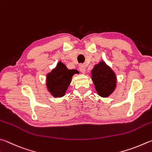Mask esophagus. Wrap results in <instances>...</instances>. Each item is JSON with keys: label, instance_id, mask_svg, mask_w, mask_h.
Returning a JSON list of instances; mask_svg holds the SVG:
<instances>
[{"label": "esophagus", "instance_id": "34e87169", "mask_svg": "<svg viewBox=\"0 0 152 152\" xmlns=\"http://www.w3.org/2000/svg\"><path fill=\"white\" fill-rule=\"evenodd\" d=\"M79 69H80V72H81L82 74H85L86 73V67H85L84 65H83V64L80 65Z\"/></svg>", "mask_w": 152, "mask_h": 152}]
</instances>
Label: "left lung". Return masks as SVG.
I'll return each mask as SVG.
<instances>
[{"label":"left lung","mask_w":152,"mask_h":152,"mask_svg":"<svg viewBox=\"0 0 152 152\" xmlns=\"http://www.w3.org/2000/svg\"><path fill=\"white\" fill-rule=\"evenodd\" d=\"M91 74L98 95L103 98L108 97L116 87V76L114 71L105 62L101 61L94 66Z\"/></svg>","instance_id":"left-lung-1"}]
</instances>
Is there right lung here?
<instances>
[{
	"label": "right lung",
	"mask_w": 152,
	"mask_h": 152,
	"mask_svg": "<svg viewBox=\"0 0 152 152\" xmlns=\"http://www.w3.org/2000/svg\"><path fill=\"white\" fill-rule=\"evenodd\" d=\"M76 70H69L62 62L46 75V87L48 92L55 98L64 96L71 82Z\"/></svg>",
	"instance_id": "right-lung-1"
}]
</instances>
